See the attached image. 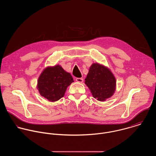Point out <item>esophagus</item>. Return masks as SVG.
<instances>
[{
	"label": "esophagus",
	"instance_id": "esophagus-1",
	"mask_svg": "<svg viewBox=\"0 0 156 156\" xmlns=\"http://www.w3.org/2000/svg\"><path fill=\"white\" fill-rule=\"evenodd\" d=\"M76 82H77L79 83H82L83 82V79H82V78H76Z\"/></svg>",
	"mask_w": 156,
	"mask_h": 156
}]
</instances>
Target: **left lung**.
I'll use <instances>...</instances> for the list:
<instances>
[{"label": "left lung", "mask_w": 156, "mask_h": 156, "mask_svg": "<svg viewBox=\"0 0 156 156\" xmlns=\"http://www.w3.org/2000/svg\"><path fill=\"white\" fill-rule=\"evenodd\" d=\"M94 98L105 101L111 97L116 90V80L109 68L98 63H93L85 79Z\"/></svg>", "instance_id": "obj_1"}]
</instances>
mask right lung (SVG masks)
<instances>
[{"label": "right lung", "mask_w": 156, "mask_h": 156, "mask_svg": "<svg viewBox=\"0 0 156 156\" xmlns=\"http://www.w3.org/2000/svg\"><path fill=\"white\" fill-rule=\"evenodd\" d=\"M73 82L69 73L56 65L45 68L38 77L37 88L41 96L55 102L64 96L68 87Z\"/></svg>", "instance_id": "1"}]
</instances>
